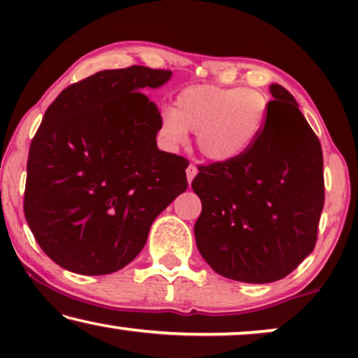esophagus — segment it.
Instances as JSON below:
<instances>
[{"mask_svg": "<svg viewBox=\"0 0 358 358\" xmlns=\"http://www.w3.org/2000/svg\"><path fill=\"white\" fill-rule=\"evenodd\" d=\"M185 174H187V180H189V184H192L194 178H195V176H197V168H195L194 164H189V166H187V169H185Z\"/></svg>", "mask_w": 358, "mask_h": 358, "instance_id": "1", "label": "esophagus"}]
</instances>
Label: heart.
Returning a JSON list of instances; mask_svg holds the SVG:
<instances>
[{
  "label": "heart",
  "instance_id": "1",
  "mask_svg": "<svg viewBox=\"0 0 358 358\" xmlns=\"http://www.w3.org/2000/svg\"><path fill=\"white\" fill-rule=\"evenodd\" d=\"M268 99L248 87L190 86L176 97L174 109L161 112L164 143L184 145L189 131L197 134V148L213 163H231L248 153L264 130Z\"/></svg>",
  "mask_w": 358,
  "mask_h": 358
}]
</instances>
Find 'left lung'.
<instances>
[{"label": "left lung", "instance_id": "1", "mask_svg": "<svg viewBox=\"0 0 358 358\" xmlns=\"http://www.w3.org/2000/svg\"><path fill=\"white\" fill-rule=\"evenodd\" d=\"M267 120L256 143L231 163L200 166L202 202L194 227L205 262L246 283L287 277L315 249L324 207L321 143L280 85H271Z\"/></svg>", "mask_w": 358, "mask_h": 358}]
</instances>
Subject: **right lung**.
Returning <instances> with one entry per match:
<instances>
[{
  "label": "right lung",
  "mask_w": 358,
  "mask_h": 358,
  "mask_svg": "<svg viewBox=\"0 0 358 358\" xmlns=\"http://www.w3.org/2000/svg\"><path fill=\"white\" fill-rule=\"evenodd\" d=\"M168 70H102L48 106L27 159L24 213L42 251L66 271L104 275L138 256L156 217L187 189V159L156 145L146 90Z\"/></svg>",
  "instance_id": "obj_1"
}]
</instances>
